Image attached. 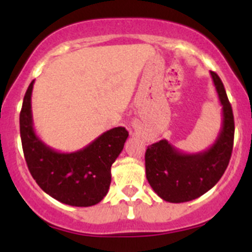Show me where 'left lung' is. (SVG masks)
<instances>
[{
	"mask_svg": "<svg viewBox=\"0 0 252 252\" xmlns=\"http://www.w3.org/2000/svg\"><path fill=\"white\" fill-rule=\"evenodd\" d=\"M222 106V128L215 144L197 154H184L171 142L159 140L145 154L146 178L164 201L187 202L197 199L217 184L227 169L234 142V116L220 78L211 70Z\"/></svg>",
	"mask_w": 252,
	"mask_h": 252,
	"instance_id": "left-lung-1",
	"label": "left lung"
}]
</instances>
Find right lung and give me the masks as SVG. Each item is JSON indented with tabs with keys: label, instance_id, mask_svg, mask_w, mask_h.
Wrapping results in <instances>:
<instances>
[{
	"label": "right lung",
	"instance_id": "add662e5",
	"mask_svg": "<svg viewBox=\"0 0 252 252\" xmlns=\"http://www.w3.org/2000/svg\"><path fill=\"white\" fill-rule=\"evenodd\" d=\"M30 83L19 116L23 152L30 174L46 194L62 204L89 207L107 195L111 166L124 147L128 130L117 126L75 152L56 151L36 135L32 126Z\"/></svg>",
	"mask_w": 252,
	"mask_h": 252
}]
</instances>
